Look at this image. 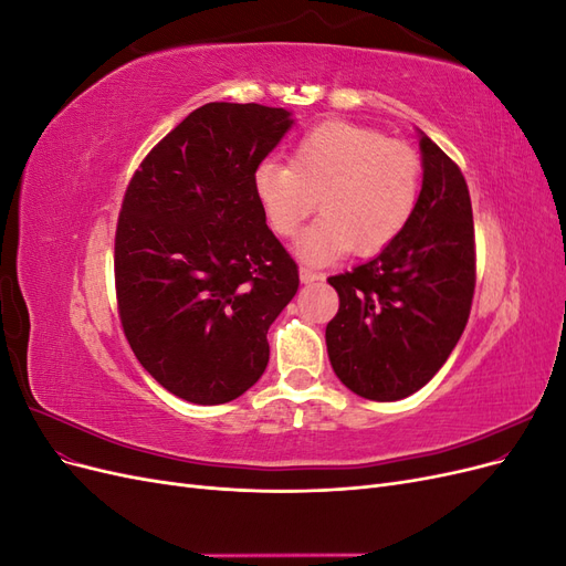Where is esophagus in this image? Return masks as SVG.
Listing matches in <instances>:
<instances>
[{"label": "esophagus", "instance_id": "34e87169", "mask_svg": "<svg viewBox=\"0 0 566 566\" xmlns=\"http://www.w3.org/2000/svg\"><path fill=\"white\" fill-rule=\"evenodd\" d=\"M321 279H323V276H321L318 271H312V269H306V266L300 269V281H302V283H314V281H321Z\"/></svg>", "mask_w": 566, "mask_h": 566}]
</instances>
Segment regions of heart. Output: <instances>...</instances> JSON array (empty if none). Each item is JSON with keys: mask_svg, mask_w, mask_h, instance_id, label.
<instances>
[{"mask_svg": "<svg viewBox=\"0 0 566 566\" xmlns=\"http://www.w3.org/2000/svg\"><path fill=\"white\" fill-rule=\"evenodd\" d=\"M422 163L408 144L352 123H323L293 146L290 163L264 160L252 186L271 231L295 235L314 210L323 214L297 245L310 262L385 250L408 224L420 198Z\"/></svg>", "mask_w": 566, "mask_h": 566, "instance_id": "heart-1", "label": "heart"}]
</instances>
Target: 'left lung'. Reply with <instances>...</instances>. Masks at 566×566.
Segmentation results:
<instances>
[{"mask_svg": "<svg viewBox=\"0 0 566 566\" xmlns=\"http://www.w3.org/2000/svg\"><path fill=\"white\" fill-rule=\"evenodd\" d=\"M422 191L403 231L375 256L331 276L339 310L325 328L337 378L370 401H399L430 382L465 331L474 221L465 177L420 136Z\"/></svg>", "mask_w": 566, "mask_h": 566, "instance_id": "8db88e82", "label": "left lung"}]
</instances>
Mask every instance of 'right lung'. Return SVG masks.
Segmentation results:
<instances>
[{
    "label": "right lung",
    "instance_id": "right-lung-1",
    "mask_svg": "<svg viewBox=\"0 0 566 566\" xmlns=\"http://www.w3.org/2000/svg\"><path fill=\"white\" fill-rule=\"evenodd\" d=\"M293 125L260 104H205L150 148L119 208L115 295L139 364L175 397L217 406L269 364V325L300 287L252 175Z\"/></svg>",
    "mask_w": 566,
    "mask_h": 566
}]
</instances>
